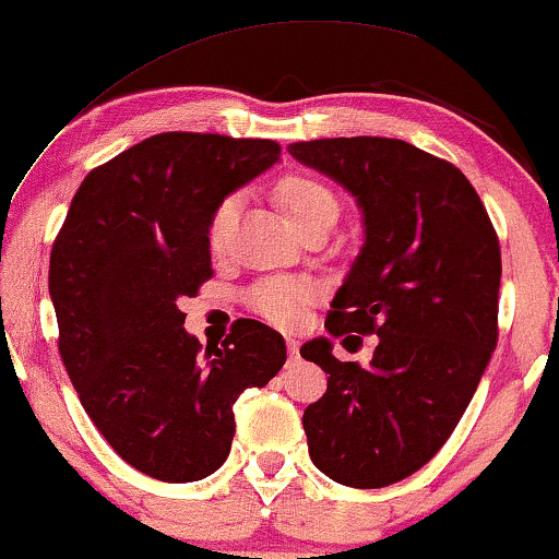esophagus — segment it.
I'll use <instances>...</instances> for the list:
<instances>
[{
    "label": "esophagus",
    "instance_id": "34e87169",
    "mask_svg": "<svg viewBox=\"0 0 559 559\" xmlns=\"http://www.w3.org/2000/svg\"><path fill=\"white\" fill-rule=\"evenodd\" d=\"M298 347H300V340L287 337V350H290V358H298Z\"/></svg>",
    "mask_w": 559,
    "mask_h": 559
}]
</instances>
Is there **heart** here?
Here are the masks:
<instances>
[{"mask_svg": "<svg viewBox=\"0 0 559 559\" xmlns=\"http://www.w3.org/2000/svg\"><path fill=\"white\" fill-rule=\"evenodd\" d=\"M282 209L290 216L295 227L306 225L308 219L319 214H337V201L321 182L311 180V177H287L282 180L277 190ZM240 216V199L238 195H227L219 206L214 209L212 219H209V246L214 251H222L227 246L229 235H233L235 225ZM311 285L298 280H266L255 285L248 304L259 317H264L269 324L277 326H295L304 317V306L311 300Z\"/></svg>", "mask_w": 559, "mask_h": 559, "instance_id": "b5f03b06", "label": "heart"}]
</instances>
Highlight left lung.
<instances>
[{"label":"left lung","mask_w":559,"mask_h":559,"mask_svg":"<svg viewBox=\"0 0 559 559\" xmlns=\"http://www.w3.org/2000/svg\"><path fill=\"white\" fill-rule=\"evenodd\" d=\"M290 154L343 186L364 225L326 330L377 334L366 366L330 337L300 356L330 373L304 413L308 455L332 481L379 489L416 474L448 442L497 345L500 242L474 186L397 138H321Z\"/></svg>","instance_id":"obj_1"}]
</instances>
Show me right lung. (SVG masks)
<instances>
[{"label":"right lung","mask_w":559,"mask_h":559,"mask_svg":"<svg viewBox=\"0 0 559 559\" xmlns=\"http://www.w3.org/2000/svg\"><path fill=\"white\" fill-rule=\"evenodd\" d=\"M277 162V143L259 138L151 135L88 173L51 248L70 382L111 450L151 478L214 474L233 448L235 400L285 366L272 326L240 319L203 350L177 306L212 277L214 209Z\"/></svg>","instance_id":"add662e5"}]
</instances>
